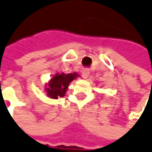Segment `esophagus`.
<instances>
[{
  "label": "esophagus",
  "mask_w": 152,
  "mask_h": 152,
  "mask_svg": "<svg viewBox=\"0 0 152 152\" xmlns=\"http://www.w3.org/2000/svg\"><path fill=\"white\" fill-rule=\"evenodd\" d=\"M90 72L89 69H83V73H82V76L83 78H88L89 76H90Z\"/></svg>",
  "instance_id": "34e87169"
}]
</instances>
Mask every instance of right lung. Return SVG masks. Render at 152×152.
<instances>
[{"instance_id": "right-lung-1", "label": "right lung", "mask_w": 152, "mask_h": 152, "mask_svg": "<svg viewBox=\"0 0 152 152\" xmlns=\"http://www.w3.org/2000/svg\"><path fill=\"white\" fill-rule=\"evenodd\" d=\"M77 76V73L56 74L51 78V80L48 83V87H46L45 89L47 96L53 99H57L58 97L64 96L69 83L76 79Z\"/></svg>"}]
</instances>
